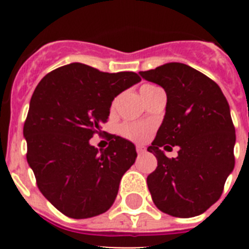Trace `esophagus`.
<instances>
[{
	"mask_svg": "<svg viewBox=\"0 0 249 249\" xmlns=\"http://www.w3.org/2000/svg\"><path fill=\"white\" fill-rule=\"evenodd\" d=\"M136 151H137V153H144V152H146V147L144 146H137L136 147Z\"/></svg>",
	"mask_w": 249,
	"mask_h": 249,
	"instance_id": "obj_1",
	"label": "esophagus"
}]
</instances>
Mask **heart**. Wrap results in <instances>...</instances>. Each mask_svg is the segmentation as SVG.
<instances>
[{
  "label": "heart",
  "mask_w": 249,
  "mask_h": 249,
  "mask_svg": "<svg viewBox=\"0 0 249 249\" xmlns=\"http://www.w3.org/2000/svg\"><path fill=\"white\" fill-rule=\"evenodd\" d=\"M156 86L153 85H144L142 86L141 89V93H144V92L149 91V89H155ZM149 132H151V126L147 124V123H123L122 126L120 127V133L123 137L128 138L132 141H144L148 137Z\"/></svg>",
  "instance_id": "heart-1"
}]
</instances>
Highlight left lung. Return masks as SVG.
I'll return each instance as SVG.
<instances>
[{
	"instance_id": "obj_1",
	"label": "left lung",
	"mask_w": 249,
	"mask_h": 249,
	"mask_svg": "<svg viewBox=\"0 0 249 249\" xmlns=\"http://www.w3.org/2000/svg\"><path fill=\"white\" fill-rule=\"evenodd\" d=\"M166 91L163 122L147 151L157 168L147 177L156 207L173 217L190 218L218 201L234 168L236 129L219 86L184 63L171 62L140 72ZM180 147L176 159L163 149Z\"/></svg>"
}]
</instances>
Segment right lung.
Here are the masks:
<instances>
[{
    "mask_svg": "<svg viewBox=\"0 0 249 249\" xmlns=\"http://www.w3.org/2000/svg\"><path fill=\"white\" fill-rule=\"evenodd\" d=\"M140 81L135 72L107 73L74 62L37 85L23 126L27 162L41 193L67 217L105 213L117 197L121 178L137 157L135 144L111 136L98 152L89 140L108 120L114 97Z\"/></svg>",
    "mask_w": 249,
    "mask_h": 249,
    "instance_id": "right-lung-1",
    "label": "right lung"
}]
</instances>
